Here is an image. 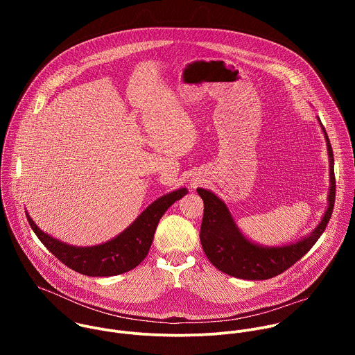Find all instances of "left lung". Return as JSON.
I'll return each mask as SVG.
<instances>
[{
	"label": "left lung",
	"mask_w": 355,
	"mask_h": 355,
	"mask_svg": "<svg viewBox=\"0 0 355 355\" xmlns=\"http://www.w3.org/2000/svg\"><path fill=\"white\" fill-rule=\"evenodd\" d=\"M318 121L322 126L327 144L330 160V188L327 195V209L320 223L306 237H302L296 243L275 247L250 241L240 232L229 208L220 198L208 189H196L199 196L204 199V219H202L199 233L200 244L208 260L219 271L250 281L277 277L305 256L324 232L334 208L336 178L331 144L320 118H318Z\"/></svg>",
	"instance_id": "obj_1"
}]
</instances>
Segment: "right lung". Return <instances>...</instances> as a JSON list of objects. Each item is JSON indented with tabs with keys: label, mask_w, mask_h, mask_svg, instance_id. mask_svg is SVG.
I'll use <instances>...</instances> for the list:
<instances>
[{
	"label": "right lung",
	"mask_w": 355,
	"mask_h": 355,
	"mask_svg": "<svg viewBox=\"0 0 355 355\" xmlns=\"http://www.w3.org/2000/svg\"><path fill=\"white\" fill-rule=\"evenodd\" d=\"M187 193V188H180L160 196L116 237L91 247L63 243L42 232L28 212L26 219L44 247L69 268L88 277H112L133 270L146 259L162 216Z\"/></svg>",
	"instance_id": "add662e5"
}]
</instances>
